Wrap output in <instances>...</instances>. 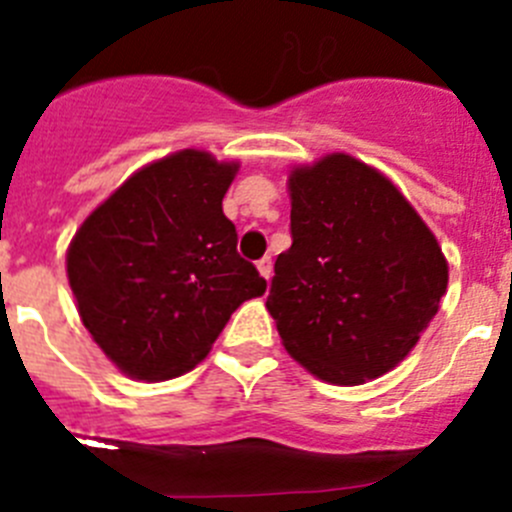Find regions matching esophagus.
<instances>
[{
	"label": "esophagus",
	"instance_id": "1",
	"mask_svg": "<svg viewBox=\"0 0 512 512\" xmlns=\"http://www.w3.org/2000/svg\"><path fill=\"white\" fill-rule=\"evenodd\" d=\"M256 269H259L261 277H264L266 282H269L271 274H274V266H271V256H264V259L256 261Z\"/></svg>",
	"mask_w": 512,
	"mask_h": 512
}]
</instances>
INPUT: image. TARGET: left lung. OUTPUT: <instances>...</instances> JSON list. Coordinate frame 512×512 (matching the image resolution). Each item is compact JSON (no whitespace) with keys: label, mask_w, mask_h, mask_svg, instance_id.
Instances as JSON below:
<instances>
[{"label":"left lung","mask_w":512,"mask_h":512,"mask_svg":"<svg viewBox=\"0 0 512 512\" xmlns=\"http://www.w3.org/2000/svg\"><path fill=\"white\" fill-rule=\"evenodd\" d=\"M292 246L266 310L287 354L330 384L395 369L446 295L449 264L400 189L348 153L289 174Z\"/></svg>","instance_id":"obj_1"}]
</instances>
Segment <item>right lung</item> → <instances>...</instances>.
<instances>
[{
    "instance_id": "add662e5",
    "label": "right lung",
    "mask_w": 512,
    "mask_h": 512,
    "mask_svg": "<svg viewBox=\"0 0 512 512\" xmlns=\"http://www.w3.org/2000/svg\"><path fill=\"white\" fill-rule=\"evenodd\" d=\"M235 171L184 148L135 171L76 230L66 274L81 323L128 377L194 369L230 315L266 292L223 215Z\"/></svg>"
}]
</instances>
